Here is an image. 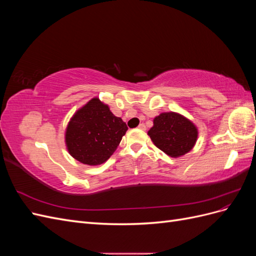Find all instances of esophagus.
<instances>
[{"mask_svg": "<svg viewBox=\"0 0 256 256\" xmlns=\"http://www.w3.org/2000/svg\"><path fill=\"white\" fill-rule=\"evenodd\" d=\"M138 128L140 129V130H143V131H144V130H146V126L144 125V124H140V125L138 126Z\"/></svg>", "mask_w": 256, "mask_h": 256, "instance_id": "esophagus-1", "label": "esophagus"}]
</instances>
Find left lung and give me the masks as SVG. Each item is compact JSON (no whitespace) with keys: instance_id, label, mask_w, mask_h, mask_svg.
Instances as JSON below:
<instances>
[{"instance_id":"left-lung-1","label":"left lung","mask_w":256,"mask_h":256,"mask_svg":"<svg viewBox=\"0 0 256 256\" xmlns=\"http://www.w3.org/2000/svg\"><path fill=\"white\" fill-rule=\"evenodd\" d=\"M148 136L159 150L176 158L192 150L198 138V129L184 116L166 112L154 118Z\"/></svg>"}]
</instances>
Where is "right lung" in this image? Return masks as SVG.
Instances as JSON below:
<instances>
[{
    "label": "right lung",
    "mask_w": 256,
    "mask_h": 256,
    "mask_svg": "<svg viewBox=\"0 0 256 256\" xmlns=\"http://www.w3.org/2000/svg\"><path fill=\"white\" fill-rule=\"evenodd\" d=\"M128 127L120 118L98 98L76 112L66 129V145L69 154L88 166L102 164L118 148Z\"/></svg>",
    "instance_id": "obj_1"
}]
</instances>
